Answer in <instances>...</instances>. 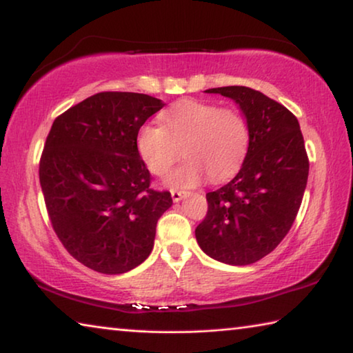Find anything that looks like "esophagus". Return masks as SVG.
I'll return each mask as SVG.
<instances>
[{"instance_id": "34e87169", "label": "esophagus", "mask_w": 353, "mask_h": 353, "mask_svg": "<svg viewBox=\"0 0 353 353\" xmlns=\"http://www.w3.org/2000/svg\"><path fill=\"white\" fill-rule=\"evenodd\" d=\"M185 196H187V191H177V190L171 191V198L174 202H179L182 198H185Z\"/></svg>"}]
</instances>
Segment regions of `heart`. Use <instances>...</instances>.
Instances as JSON below:
<instances>
[{"instance_id":"heart-1","label":"heart","mask_w":353,"mask_h":353,"mask_svg":"<svg viewBox=\"0 0 353 353\" xmlns=\"http://www.w3.org/2000/svg\"><path fill=\"white\" fill-rule=\"evenodd\" d=\"M249 128L236 109L205 101L183 99L162 113V126L145 124L137 151L154 176H165L181 159V168L166 177L172 188H190L208 176L213 182L235 174L246 157Z\"/></svg>"}]
</instances>
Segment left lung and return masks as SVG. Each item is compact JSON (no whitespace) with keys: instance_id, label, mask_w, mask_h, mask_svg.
Returning a JSON list of instances; mask_svg holds the SVG:
<instances>
[{"instance_id":"1","label":"left lung","mask_w":353,"mask_h":353,"mask_svg":"<svg viewBox=\"0 0 353 353\" xmlns=\"http://www.w3.org/2000/svg\"><path fill=\"white\" fill-rule=\"evenodd\" d=\"M234 99L249 128L241 170L207 193L208 210L196 227L204 252L246 266L272 252L297 216L308 179V155L297 118L277 101L243 85L208 88Z\"/></svg>"}]
</instances>
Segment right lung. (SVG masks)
<instances>
[{"label":"right lung","instance_id":"1","mask_svg":"<svg viewBox=\"0 0 353 353\" xmlns=\"http://www.w3.org/2000/svg\"><path fill=\"white\" fill-rule=\"evenodd\" d=\"M165 104L130 92H101L52 123L39 177L51 225L83 266L123 274L148 259L155 227L172 205L151 188L137 135Z\"/></svg>","mask_w":353,"mask_h":353}]
</instances>
